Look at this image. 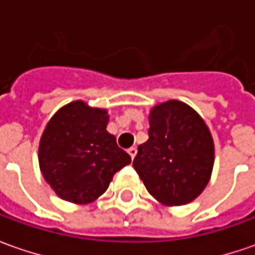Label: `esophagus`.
Segmentation results:
<instances>
[{
  "label": "esophagus",
  "instance_id": "obj_1",
  "mask_svg": "<svg viewBox=\"0 0 255 255\" xmlns=\"http://www.w3.org/2000/svg\"><path fill=\"white\" fill-rule=\"evenodd\" d=\"M128 153L130 154L132 159H134V156H136V153H137V149H136V147H130V149L128 150Z\"/></svg>",
  "mask_w": 255,
  "mask_h": 255
}]
</instances>
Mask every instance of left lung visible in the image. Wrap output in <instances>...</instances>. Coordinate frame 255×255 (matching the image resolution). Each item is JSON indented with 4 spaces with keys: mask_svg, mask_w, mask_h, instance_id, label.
Masks as SVG:
<instances>
[{
    "mask_svg": "<svg viewBox=\"0 0 255 255\" xmlns=\"http://www.w3.org/2000/svg\"><path fill=\"white\" fill-rule=\"evenodd\" d=\"M149 125V139L133 160L134 170L162 204L190 203L207 186L214 164L207 125L193 108L174 99L156 105Z\"/></svg>",
    "mask_w": 255,
    "mask_h": 255,
    "instance_id": "left-lung-1",
    "label": "left lung"
}]
</instances>
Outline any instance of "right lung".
<instances>
[{"label":"right lung","instance_id":"add662e5","mask_svg":"<svg viewBox=\"0 0 255 255\" xmlns=\"http://www.w3.org/2000/svg\"><path fill=\"white\" fill-rule=\"evenodd\" d=\"M106 109L82 101L62 106L45 128L38 159L42 176L61 199L88 204L102 196L113 174L132 162L106 130Z\"/></svg>","mask_w":255,"mask_h":255}]
</instances>
